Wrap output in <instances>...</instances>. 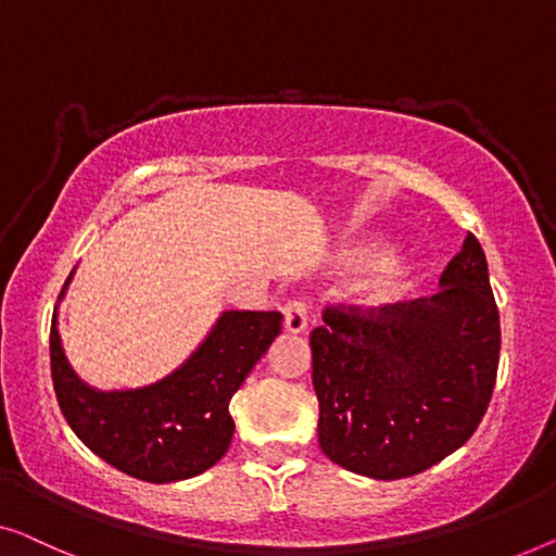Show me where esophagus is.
I'll list each match as a JSON object with an SVG mask.
<instances>
[{
  "label": "esophagus",
  "instance_id": "34e87169",
  "mask_svg": "<svg viewBox=\"0 0 556 556\" xmlns=\"http://www.w3.org/2000/svg\"><path fill=\"white\" fill-rule=\"evenodd\" d=\"M285 330L287 332H304V327H307V302L304 300H289L285 307Z\"/></svg>",
  "mask_w": 556,
  "mask_h": 556
}]
</instances>
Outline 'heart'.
Instances as JSON below:
<instances>
[{"label": "heart", "mask_w": 556, "mask_h": 556, "mask_svg": "<svg viewBox=\"0 0 556 556\" xmlns=\"http://www.w3.org/2000/svg\"><path fill=\"white\" fill-rule=\"evenodd\" d=\"M386 254V247L380 241H367V244H355L348 247L342 252L340 262L342 267L348 269H365L372 267L380 256ZM410 285V269L405 267L403 262H382L375 275L359 287V302L365 307H386V304H393L405 294V289Z\"/></svg>", "instance_id": "heart-1"}]
</instances>
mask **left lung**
<instances>
[{
  "label": "left lung",
  "instance_id": "8db88e82",
  "mask_svg": "<svg viewBox=\"0 0 556 556\" xmlns=\"http://www.w3.org/2000/svg\"><path fill=\"white\" fill-rule=\"evenodd\" d=\"M309 334L319 448L370 479L420 473L460 448L494 393L502 327L473 233L431 300L327 307Z\"/></svg>",
  "mask_w": 556,
  "mask_h": 556
}]
</instances>
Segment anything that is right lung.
<instances>
[{"label":"right lung","mask_w":556,"mask_h":556,"mask_svg":"<svg viewBox=\"0 0 556 556\" xmlns=\"http://www.w3.org/2000/svg\"><path fill=\"white\" fill-rule=\"evenodd\" d=\"M70 279L73 275L60 296ZM279 332V312L229 309L178 370L153 386L105 393L77 378L62 353L58 317H52L54 395L75 435L105 464L148 483L184 481L229 451L231 395Z\"/></svg>","instance_id":"obj_1"}]
</instances>
